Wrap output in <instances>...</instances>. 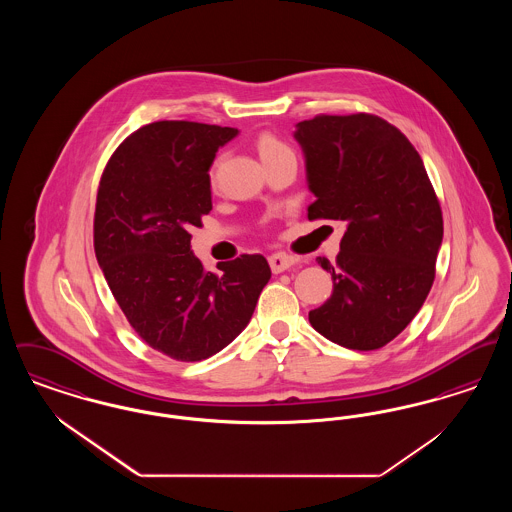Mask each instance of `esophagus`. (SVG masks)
<instances>
[{
    "mask_svg": "<svg viewBox=\"0 0 512 512\" xmlns=\"http://www.w3.org/2000/svg\"><path fill=\"white\" fill-rule=\"evenodd\" d=\"M295 263H297V261H295L293 257H290V255H286V253H272V255L268 257V265H270L274 274L292 268Z\"/></svg>",
    "mask_w": 512,
    "mask_h": 512,
    "instance_id": "34e87169",
    "label": "esophagus"
}]
</instances>
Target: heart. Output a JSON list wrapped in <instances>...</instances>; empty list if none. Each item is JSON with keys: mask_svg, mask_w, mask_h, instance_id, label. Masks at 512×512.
I'll return each mask as SVG.
<instances>
[{"mask_svg": "<svg viewBox=\"0 0 512 512\" xmlns=\"http://www.w3.org/2000/svg\"><path fill=\"white\" fill-rule=\"evenodd\" d=\"M257 151H259L261 159L265 161V159H270V157H274V155H278V153L292 151V149L288 147V144H284L278 136H274V134H270V132H263V134H259V138H257ZM217 169H219V161L213 163L211 172H209V176H211L213 182H215V176H217Z\"/></svg>", "mask_w": 512, "mask_h": 512, "instance_id": "b5f03b06", "label": "heart"}]
</instances>
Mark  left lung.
<instances>
[{
  "label": "left lung",
  "mask_w": 512,
  "mask_h": 512,
  "mask_svg": "<svg viewBox=\"0 0 512 512\" xmlns=\"http://www.w3.org/2000/svg\"><path fill=\"white\" fill-rule=\"evenodd\" d=\"M309 220H343L332 295L309 322L341 347L372 351L397 338L436 278L443 217L424 163L407 136L376 115H317L301 121Z\"/></svg>",
  "instance_id": "obj_1"
}]
</instances>
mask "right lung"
<instances>
[{
    "label": "right lung",
    "instance_id": "add662e5",
    "mask_svg": "<svg viewBox=\"0 0 512 512\" xmlns=\"http://www.w3.org/2000/svg\"><path fill=\"white\" fill-rule=\"evenodd\" d=\"M236 128L159 121L132 132L101 174L94 249L113 297L155 351L209 359L249 322L270 280L263 255L205 270L192 253V226L213 209L209 167Z\"/></svg>",
    "mask_w": 512,
    "mask_h": 512
}]
</instances>
